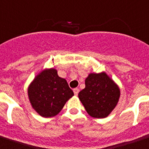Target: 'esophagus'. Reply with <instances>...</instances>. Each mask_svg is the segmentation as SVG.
Returning a JSON list of instances; mask_svg holds the SVG:
<instances>
[{
    "label": "esophagus",
    "instance_id": "34e87169",
    "mask_svg": "<svg viewBox=\"0 0 149 149\" xmlns=\"http://www.w3.org/2000/svg\"><path fill=\"white\" fill-rule=\"evenodd\" d=\"M79 88H74V89H73V92H74L75 95H78V93H79Z\"/></svg>",
    "mask_w": 149,
    "mask_h": 149
}]
</instances>
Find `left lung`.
I'll list each match as a JSON object with an SVG mask.
<instances>
[{"instance_id":"1","label":"left lung","mask_w":149,"mask_h":149,"mask_svg":"<svg viewBox=\"0 0 149 149\" xmlns=\"http://www.w3.org/2000/svg\"><path fill=\"white\" fill-rule=\"evenodd\" d=\"M120 89L105 74L91 73L85 80V88L78 94L90 116L105 118L114 109L120 97Z\"/></svg>"}]
</instances>
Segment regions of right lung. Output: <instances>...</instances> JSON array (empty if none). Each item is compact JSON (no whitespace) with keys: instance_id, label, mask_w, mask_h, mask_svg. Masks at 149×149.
<instances>
[{"instance_id":"1","label":"right lung","mask_w":149,"mask_h":149,"mask_svg":"<svg viewBox=\"0 0 149 149\" xmlns=\"http://www.w3.org/2000/svg\"><path fill=\"white\" fill-rule=\"evenodd\" d=\"M32 106L43 117L57 115L65 102L74 95L65 79L58 76L54 69L44 70L28 89Z\"/></svg>"}]
</instances>
